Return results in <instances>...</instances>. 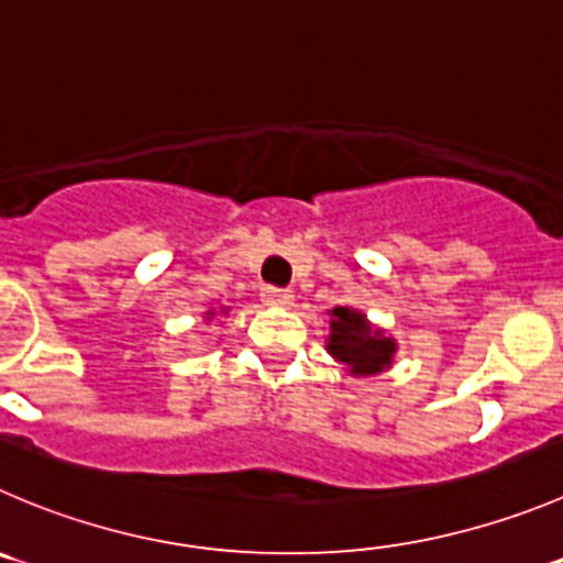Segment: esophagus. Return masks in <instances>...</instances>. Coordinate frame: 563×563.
Returning <instances> with one entry per match:
<instances>
[{"mask_svg": "<svg viewBox=\"0 0 563 563\" xmlns=\"http://www.w3.org/2000/svg\"><path fill=\"white\" fill-rule=\"evenodd\" d=\"M262 301H265L267 307H290L292 292L276 290V287H265V290H262Z\"/></svg>", "mask_w": 563, "mask_h": 563, "instance_id": "obj_1", "label": "esophagus"}]
</instances>
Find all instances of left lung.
I'll return each mask as SVG.
<instances>
[{
    "mask_svg": "<svg viewBox=\"0 0 563 563\" xmlns=\"http://www.w3.org/2000/svg\"><path fill=\"white\" fill-rule=\"evenodd\" d=\"M329 340L325 351L345 367L351 376L371 378L382 376L393 367V358L398 353L395 336L373 325L365 312L353 307L329 309Z\"/></svg>",
    "mask_w": 563,
    "mask_h": 563,
    "instance_id": "obj_1",
    "label": "left lung"
}]
</instances>
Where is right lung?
Segmentation results:
<instances>
[{"instance_id": "obj_1", "label": "right lung", "mask_w": 563, "mask_h": 563, "mask_svg": "<svg viewBox=\"0 0 563 563\" xmlns=\"http://www.w3.org/2000/svg\"><path fill=\"white\" fill-rule=\"evenodd\" d=\"M218 314H229V307H221V309H207V312H205V323H210V320H216Z\"/></svg>"}]
</instances>
